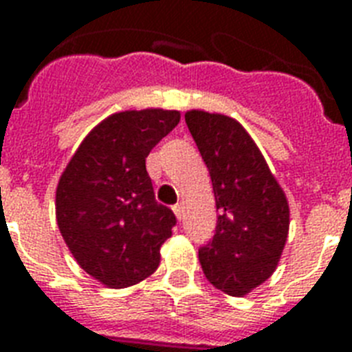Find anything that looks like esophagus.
Instances as JSON below:
<instances>
[{"instance_id": "esophagus-1", "label": "esophagus", "mask_w": 352, "mask_h": 352, "mask_svg": "<svg viewBox=\"0 0 352 352\" xmlns=\"http://www.w3.org/2000/svg\"><path fill=\"white\" fill-rule=\"evenodd\" d=\"M173 212H175L177 219H182V214H184V206H182L181 203L175 204V206H173Z\"/></svg>"}]
</instances>
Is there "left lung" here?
<instances>
[{
  "label": "left lung",
  "instance_id": "obj_1",
  "mask_svg": "<svg viewBox=\"0 0 352 352\" xmlns=\"http://www.w3.org/2000/svg\"><path fill=\"white\" fill-rule=\"evenodd\" d=\"M214 186L217 226L199 248L215 289L246 296L276 270L289 235V203L267 160L234 118L192 109L184 115Z\"/></svg>",
  "mask_w": 352,
  "mask_h": 352
}]
</instances>
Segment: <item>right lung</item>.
<instances>
[{
    "label": "right lung",
    "mask_w": 352,
    "mask_h": 352,
    "mask_svg": "<svg viewBox=\"0 0 352 352\" xmlns=\"http://www.w3.org/2000/svg\"><path fill=\"white\" fill-rule=\"evenodd\" d=\"M181 120L168 109L115 113L82 140L56 188V221L85 272L109 289L157 270L177 219L155 201L149 151Z\"/></svg>",
    "instance_id": "right-lung-1"
}]
</instances>
